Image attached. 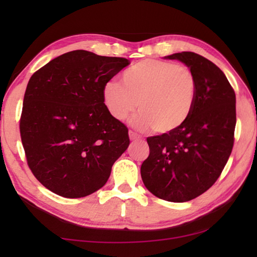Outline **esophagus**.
I'll use <instances>...</instances> for the list:
<instances>
[{
	"label": "esophagus",
	"instance_id": "obj_1",
	"mask_svg": "<svg viewBox=\"0 0 257 257\" xmlns=\"http://www.w3.org/2000/svg\"><path fill=\"white\" fill-rule=\"evenodd\" d=\"M129 138L130 141H137V139L141 138V136H139L137 133L133 132V130H129Z\"/></svg>",
	"mask_w": 257,
	"mask_h": 257
}]
</instances>
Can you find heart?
Masks as SVG:
<instances>
[{
  "label": "heart",
  "instance_id": "1",
  "mask_svg": "<svg viewBox=\"0 0 257 257\" xmlns=\"http://www.w3.org/2000/svg\"><path fill=\"white\" fill-rule=\"evenodd\" d=\"M123 86L107 81L103 99L110 114L122 121L139 108L133 119L138 129L152 127L165 134L184 124L193 110L196 81L188 68L160 60L141 61L122 75Z\"/></svg>",
  "mask_w": 257,
  "mask_h": 257
}]
</instances>
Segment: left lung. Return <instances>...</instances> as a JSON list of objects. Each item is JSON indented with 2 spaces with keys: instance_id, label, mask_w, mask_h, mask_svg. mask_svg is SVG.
Instances as JSON below:
<instances>
[{
  "instance_id": "1",
  "label": "left lung",
  "mask_w": 257,
  "mask_h": 257,
  "mask_svg": "<svg viewBox=\"0 0 257 257\" xmlns=\"http://www.w3.org/2000/svg\"><path fill=\"white\" fill-rule=\"evenodd\" d=\"M190 68L196 81L193 110L173 132L147 138L150 155L141 175L147 189L164 201L198 197L220 177L231 154L236 94L219 67L194 52L167 56Z\"/></svg>"
}]
</instances>
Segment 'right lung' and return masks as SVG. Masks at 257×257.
Segmentation results:
<instances>
[{"instance_id":"1","label":"right lung","mask_w":257,"mask_h":257,"mask_svg":"<svg viewBox=\"0 0 257 257\" xmlns=\"http://www.w3.org/2000/svg\"><path fill=\"white\" fill-rule=\"evenodd\" d=\"M129 60L71 51L34 73L26 88L20 136L35 178L67 198L106 184L129 146L128 128L107 111L103 87Z\"/></svg>"}]
</instances>
